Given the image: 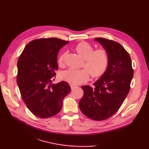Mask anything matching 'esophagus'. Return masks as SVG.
I'll list each match as a JSON object with an SVG mask.
<instances>
[{"instance_id":"1","label":"esophagus","mask_w":149,"mask_h":149,"mask_svg":"<svg viewBox=\"0 0 149 149\" xmlns=\"http://www.w3.org/2000/svg\"><path fill=\"white\" fill-rule=\"evenodd\" d=\"M70 86H71L72 90H74V89H75V88H77V86H75V85H74V84H71Z\"/></svg>"}]
</instances>
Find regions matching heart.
Here are the masks:
<instances>
[{
	"mask_svg": "<svg viewBox=\"0 0 149 149\" xmlns=\"http://www.w3.org/2000/svg\"><path fill=\"white\" fill-rule=\"evenodd\" d=\"M75 50L84 59L83 66L86 68H70L63 73V78L66 81L74 84H80L88 80L91 76L95 78L100 77L108 66L109 55L105 49L94 50L93 47L89 43L82 42L75 47ZM65 53H62L58 57L59 66L64 65Z\"/></svg>",
	"mask_w": 149,
	"mask_h": 149,
	"instance_id": "heart-1",
	"label": "heart"
}]
</instances>
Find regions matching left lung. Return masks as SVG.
<instances>
[{
	"instance_id": "1",
	"label": "left lung",
	"mask_w": 149,
	"mask_h": 149,
	"mask_svg": "<svg viewBox=\"0 0 149 149\" xmlns=\"http://www.w3.org/2000/svg\"><path fill=\"white\" fill-rule=\"evenodd\" d=\"M94 40L108 52L109 63L94 88L81 87L84 95L79 106L85 116L100 121L113 116L122 106L130 90L134 71L130 56L119 43L104 38Z\"/></svg>"
}]
</instances>
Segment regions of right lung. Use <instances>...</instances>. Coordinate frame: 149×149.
<instances>
[{
    "instance_id": "1",
    "label": "right lung",
    "mask_w": 149,
    "mask_h": 149,
    "mask_svg": "<svg viewBox=\"0 0 149 149\" xmlns=\"http://www.w3.org/2000/svg\"><path fill=\"white\" fill-rule=\"evenodd\" d=\"M68 43L57 38L34 40L19 57L17 77L19 90L27 108L39 118L57 115L62 108L63 99L71 90L65 81L51 84L58 69V52Z\"/></svg>"
}]
</instances>
